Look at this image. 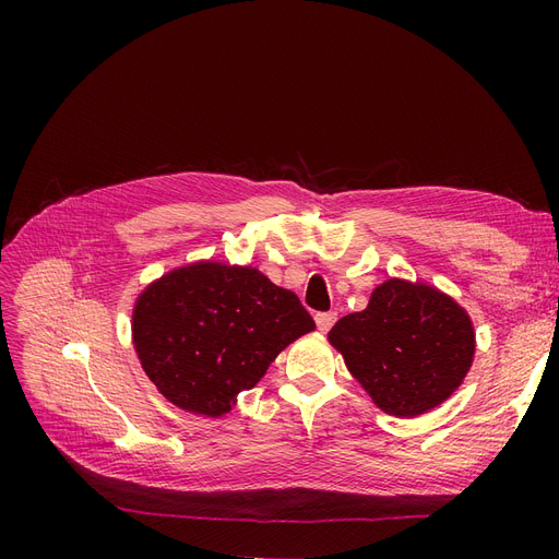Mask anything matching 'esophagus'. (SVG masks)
Wrapping results in <instances>:
<instances>
[{
	"mask_svg": "<svg viewBox=\"0 0 559 559\" xmlns=\"http://www.w3.org/2000/svg\"><path fill=\"white\" fill-rule=\"evenodd\" d=\"M314 321H317V329L321 333H329L331 326L337 321V312H317L314 314Z\"/></svg>",
	"mask_w": 559,
	"mask_h": 559,
	"instance_id": "esophagus-1",
	"label": "esophagus"
}]
</instances>
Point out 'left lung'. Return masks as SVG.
I'll list each match as a JSON object with an SVG mask.
<instances>
[{"instance_id": "1", "label": "left lung", "mask_w": 559, "mask_h": 559, "mask_svg": "<svg viewBox=\"0 0 559 559\" xmlns=\"http://www.w3.org/2000/svg\"><path fill=\"white\" fill-rule=\"evenodd\" d=\"M329 342L373 403L394 417H417L444 403L474 362L472 319L444 292L390 278L362 312L342 317Z\"/></svg>"}]
</instances>
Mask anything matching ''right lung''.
Wrapping results in <instances>:
<instances>
[{
    "instance_id": "add662e5",
    "label": "right lung",
    "mask_w": 559,
    "mask_h": 559,
    "mask_svg": "<svg viewBox=\"0 0 559 559\" xmlns=\"http://www.w3.org/2000/svg\"><path fill=\"white\" fill-rule=\"evenodd\" d=\"M312 329L295 292L211 260L171 270L133 308V346L152 383L186 413L215 419Z\"/></svg>"
}]
</instances>
